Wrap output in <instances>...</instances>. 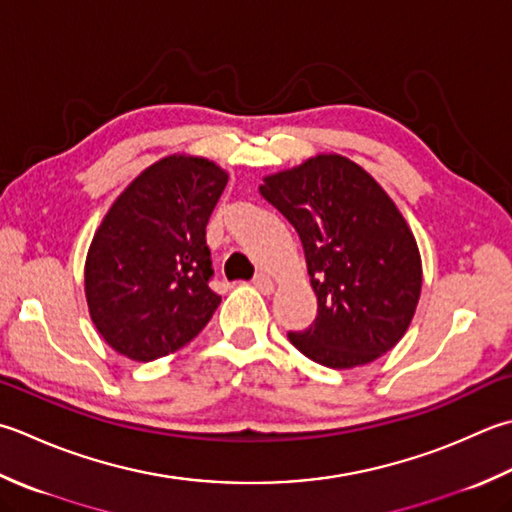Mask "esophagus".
<instances>
[{
	"label": "esophagus",
	"instance_id": "esophagus-1",
	"mask_svg": "<svg viewBox=\"0 0 512 512\" xmlns=\"http://www.w3.org/2000/svg\"><path fill=\"white\" fill-rule=\"evenodd\" d=\"M253 284H255L259 290H262L264 295H270V293H273V290H275V282H273V279H270L268 275H264V273H259V275L255 277Z\"/></svg>",
	"mask_w": 512,
	"mask_h": 512
}]
</instances>
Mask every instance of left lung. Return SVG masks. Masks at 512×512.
<instances>
[{
	"instance_id": "obj_1",
	"label": "left lung",
	"mask_w": 512,
	"mask_h": 512,
	"mask_svg": "<svg viewBox=\"0 0 512 512\" xmlns=\"http://www.w3.org/2000/svg\"><path fill=\"white\" fill-rule=\"evenodd\" d=\"M259 193L302 239L317 319L290 344L346 370L375 362L406 335L422 295V255L373 175L337 153L266 175Z\"/></svg>"
}]
</instances>
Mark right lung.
<instances>
[{"label":"right lung","mask_w":512,"mask_h":512,"mask_svg":"<svg viewBox=\"0 0 512 512\" xmlns=\"http://www.w3.org/2000/svg\"><path fill=\"white\" fill-rule=\"evenodd\" d=\"M228 173L197 155L142 170L95 230L84 266L88 313L104 342L153 362L195 339L222 297L213 293L206 224Z\"/></svg>","instance_id":"1"}]
</instances>
